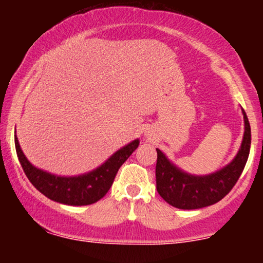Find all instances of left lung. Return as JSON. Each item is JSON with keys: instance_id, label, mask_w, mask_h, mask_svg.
<instances>
[{"instance_id": "1", "label": "left lung", "mask_w": 263, "mask_h": 263, "mask_svg": "<svg viewBox=\"0 0 263 263\" xmlns=\"http://www.w3.org/2000/svg\"><path fill=\"white\" fill-rule=\"evenodd\" d=\"M245 132L236 157L215 173L193 176L173 164L161 149L157 151L156 183L161 197L178 209L193 210L209 206L221 200L240 178L250 155L251 127L242 108Z\"/></svg>"}]
</instances>
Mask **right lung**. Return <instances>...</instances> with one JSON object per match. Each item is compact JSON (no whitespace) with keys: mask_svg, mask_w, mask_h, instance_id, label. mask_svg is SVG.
I'll return each instance as SVG.
<instances>
[{"mask_svg":"<svg viewBox=\"0 0 263 263\" xmlns=\"http://www.w3.org/2000/svg\"><path fill=\"white\" fill-rule=\"evenodd\" d=\"M14 144L21 165L34 188L50 200L65 205H90L104 198L112 185L120 167L137 148L140 141L135 140L115 152L104 164L89 173L75 177H60L39 170L27 159L21 149L14 132Z\"/></svg>","mask_w":263,"mask_h":263,"instance_id":"obj_1","label":"right lung"}]
</instances>
